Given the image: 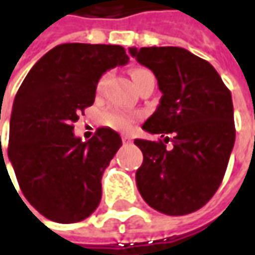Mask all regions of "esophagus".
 Returning <instances> with one entry per match:
<instances>
[{"instance_id":"obj_1","label":"esophagus","mask_w":255,"mask_h":255,"mask_svg":"<svg viewBox=\"0 0 255 255\" xmlns=\"http://www.w3.org/2000/svg\"><path fill=\"white\" fill-rule=\"evenodd\" d=\"M121 139H123V142H124V144H131V141H132L129 135H121Z\"/></svg>"}]
</instances>
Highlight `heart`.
<instances>
[{
	"label": "heart",
	"mask_w": 255,
	"mask_h": 255,
	"mask_svg": "<svg viewBox=\"0 0 255 255\" xmlns=\"http://www.w3.org/2000/svg\"><path fill=\"white\" fill-rule=\"evenodd\" d=\"M146 73H151L149 70L146 69H134L131 72V76H132V80L134 83H136L141 77ZM106 82V76H103L99 82V86H97V90H101L103 84ZM139 119L138 113H128V111L119 110V109H109L106 110L103 114H101V123L107 127L114 128V129H119V131H128L129 128L132 127V124L135 123L136 120Z\"/></svg>",
	"instance_id": "b5f03b06"
}]
</instances>
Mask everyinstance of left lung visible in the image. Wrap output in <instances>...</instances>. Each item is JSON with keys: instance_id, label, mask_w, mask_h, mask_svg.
<instances>
[{"instance_id": "obj_1", "label": "left lung", "mask_w": 255, "mask_h": 255, "mask_svg": "<svg viewBox=\"0 0 255 255\" xmlns=\"http://www.w3.org/2000/svg\"><path fill=\"white\" fill-rule=\"evenodd\" d=\"M129 53L154 72L162 92L142 128L163 139L134 141L144 155L138 190L163 215L193 213L213 198L227 169L236 139L232 93L215 67L186 49L131 48Z\"/></svg>"}]
</instances>
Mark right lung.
Wrapping results in <instances>:
<instances>
[{
    "mask_svg": "<svg viewBox=\"0 0 255 255\" xmlns=\"http://www.w3.org/2000/svg\"><path fill=\"white\" fill-rule=\"evenodd\" d=\"M127 62L119 45H57L35 63L15 96L8 158L23 196L49 220L82 222L100 203L101 176L121 136L97 128L83 142L73 135V124L94 103L101 75Z\"/></svg>",
    "mask_w": 255,
    "mask_h": 255,
    "instance_id": "obj_1",
    "label": "right lung"
}]
</instances>
